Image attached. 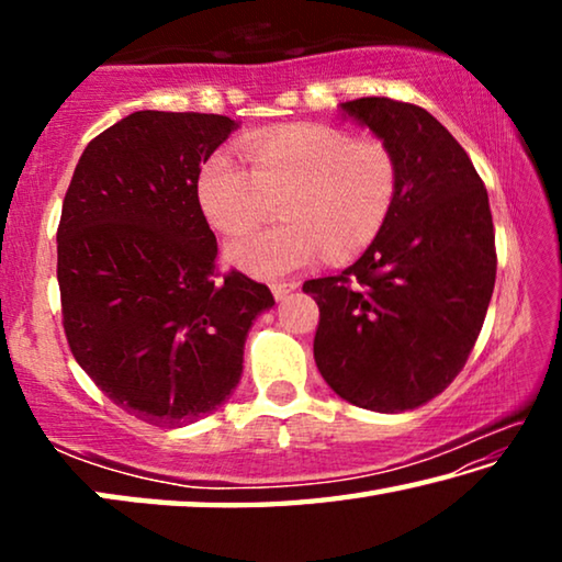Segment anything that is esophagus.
Returning <instances> with one entry per match:
<instances>
[{
    "instance_id": "obj_1",
    "label": "esophagus",
    "mask_w": 562,
    "mask_h": 562,
    "mask_svg": "<svg viewBox=\"0 0 562 562\" xmlns=\"http://www.w3.org/2000/svg\"><path fill=\"white\" fill-rule=\"evenodd\" d=\"M297 288H300L297 282H280V284H272V294H274V300H284L290 292H294Z\"/></svg>"
}]
</instances>
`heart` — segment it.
<instances>
[{
  "mask_svg": "<svg viewBox=\"0 0 562 562\" xmlns=\"http://www.w3.org/2000/svg\"><path fill=\"white\" fill-rule=\"evenodd\" d=\"M247 168L231 150L201 166L195 193L215 231L237 235L280 201V223L227 245V260L260 280L307 268L322 252L351 258L382 233L398 188L396 160L379 140H355L325 123H297L247 146Z\"/></svg>",
  "mask_w": 562,
  "mask_h": 562,
  "instance_id": "heart-1",
  "label": "heart"
}]
</instances>
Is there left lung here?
I'll use <instances>...</instances> for the list:
<instances>
[{
	"label": "left lung",
	"mask_w": 562,
	"mask_h": 562,
	"mask_svg": "<svg viewBox=\"0 0 562 562\" xmlns=\"http://www.w3.org/2000/svg\"><path fill=\"white\" fill-rule=\"evenodd\" d=\"M392 150V213L337 278L307 280L319 304L315 361L345 402L398 414L439 396L479 339L496 284L488 193L429 111L367 97L339 103Z\"/></svg>",
	"instance_id": "8db88e82"
}]
</instances>
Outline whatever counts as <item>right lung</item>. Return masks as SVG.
I'll list each match as a JSON object with an SVG mask.
<instances>
[{
  "instance_id": "add662e5",
  "label": "right lung",
  "mask_w": 562,
  "mask_h": 562,
  "mask_svg": "<svg viewBox=\"0 0 562 562\" xmlns=\"http://www.w3.org/2000/svg\"><path fill=\"white\" fill-rule=\"evenodd\" d=\"M240 123L136 111L76 164L56 233L71 355L123 412L154 426L213 414L243 374L255 317L274 300L243 272L215 274L198 203L201 166Z\"/></svg>"
}]
</instances>
